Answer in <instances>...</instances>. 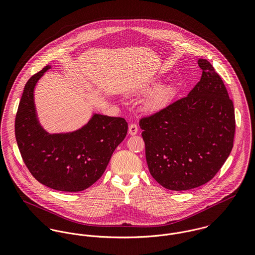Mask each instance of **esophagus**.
<instances>
[{
	"mask_svg": "<svg viewBox=\"0 0 255 255\" xmlns=\"http://www.w3.org/2000/svg\"><path fill=\"white\" fill-rule=\"evenodd\" d=\"M137 132H138V128H137V126H136L135 124L129 125V127H128V133H129L130 135H135V134H137Z\"/></svg>",
	"mask_w": 255,
	"mask_h": 255,
	"instance_id": "1",
	"label": "esophagus"
}]
</instances>
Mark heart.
Returning <instances> with one entry per match:
<instances>
[{"instance_id":"b5f03b06","label":"heart","mask_w":255,"mask_h":255,"mask_svg":"<svg viewBox=\"0 0 255 255\" xmlns=\"http://www.w3.org/2000/svg\"><path fill=\"white\" fill-rule=\"evenodd\" d=\"M162 83V79L153 78L143 83L137 90V93H148L151 90L155 89L146 99L145 108L148 112L156 113L166 109L172 104L176 95L177 87L173 83H168L159 86Z\"/></svg>"}]
</instances>
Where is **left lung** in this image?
I'll return each mask as SVG.
<instances>
[{
	"instance_id": "1",
	"label": "left lung",
	"mask_w": 255,
	"mask_h": 255,
	"mask_svg": "<svg viewBox=\"0 0 255 255\" xmlns=\"http://www.w3.org/2000/svg\"><path fill=\"white\" fill-rule=\"evenodd\" d=\"M200 81L186 97L139 121L151 176L171 190H187L214 178L229 157L235 110L213 66L198 60Z\"/></svg>"
}]
</instances>
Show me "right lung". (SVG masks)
Returning a JSON list of instances; mask_svg holds the SVG:
<instances>
[{
  "instance_id": "add662e5",
  "label": "right lung",
  "mask_w": 255,
  "mask_h": 255,
  "mask_svg": "<svg viewBox=\"0 0 255 255\" xmlns=\"http://www.w3.org/2000/svg\"><path fill=\"white\" fill-rule=\"evenodd\" d=\"M49 69L51 66L32 75L24 86L14 123L16 142L38 182L60 191H81L101 178L128 133V123L123 118L94 114L75 131L47 132L37 118L34 88Z\"/></svg>"
}]
</instances>
